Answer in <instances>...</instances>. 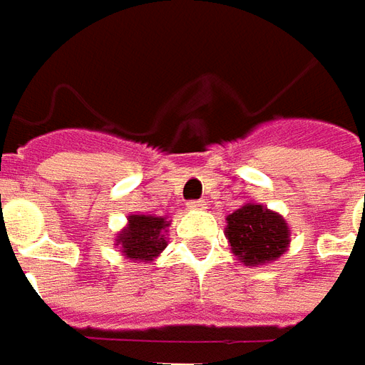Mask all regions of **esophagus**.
<instances>
[{
    "label": "esophagus",
    "instance_id": "obj_1",
    "mask_svg": "<svg viewBox=\"0 0 365 365\" xmlns=\"http://www.w3.org/2000/svg\"><path fill=\"white\" fill-rule=\"evenodd\" d=\"M205 200H190V202H187V207L190 209V211H200V209H205Z\"/></svg>",
    "mask_w": 365,
    "mask_h": 365
}]
</instances>
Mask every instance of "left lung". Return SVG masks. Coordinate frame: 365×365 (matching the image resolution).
Returning a JSON list of instances; mask_svg holds the SVG:
<instances>
[{"instance_id": "obj_1", "label": "left lung", "mask_w": 365, "mask_h": 365, "mask_svg": "<svg viewBox=\"0 0 365 365\" xmlns=\"http://www.w3.org/2000/svg\"><path fill=\"white\" fill-rule=\"evenodd\" d=\"M225 235L239 263L257 267L277 261L291 243L287 221L261 202H245L227 215Z\"/></svg>"}]
</instances>
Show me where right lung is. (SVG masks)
Listing matches in <instances>:
<instances>
[{
  "instance_id": "1",
  "label": "right lung",
  "mask_w": 365,
  "mask_h": 365,
  "mask_svg": "<svg viewBox=\"0 0 365 365\" xmlns=\"http://www.w3.org/2000/svg\"><path fill=\"white\" fill-rule=\"evenodd\" d=\"M168 217L128 215L126 227L114 237V245L132 263H150L168 245Z\"/></svg>"
}]
</instances>
